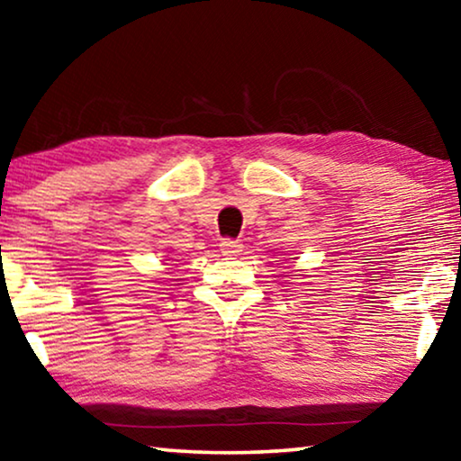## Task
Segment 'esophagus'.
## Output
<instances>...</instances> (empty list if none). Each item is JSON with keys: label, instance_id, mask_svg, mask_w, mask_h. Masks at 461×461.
<instances>
[{"label": "esophagus", "instance_id": "obj_1", "mask_svg": "<svg viewBox=\"0 0 461 461\" xmlns=\"http://www.w3.org/2000/svg\"><path fill=\"white\" fill-rule=\"evenodd\" d=\"M220 246H221V252H223L225 256H236V254H240V252H241V244H240L238 240L223 238Z\"/></svg>", "mask_w": 461, "mask_h": 461}]
</instances>
